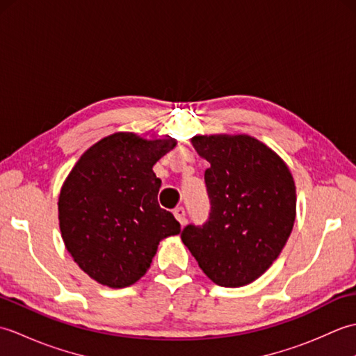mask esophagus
Here are the masks:
<instances>
[{
	"instance_id": "obj_1",
	"label": "esophagus",
	"mask_w": 356,
	"mask_h": 356,
	"mask_svg": "<svg viewBox=\"0 0 356 356\" xmlns=\"http://www.w3.org/2000/svg\"><path fill=\"white\" fill-rule=\"evenodd\" d=\"M185 209L182 208V207H179V208H176V209H174V217H176L177 218V222L180 223V225H185V222H186V218H185Z\"/></svg>"
}]
</instances>
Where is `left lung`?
I'll return each mask as SVG.
<instances>
[{
  "instance_id": "left-lung-1",
  "label": "left lung",
  "mask_w": 356,
  "mask_h": 356,
  "mask_svg": "<svg viewBox=\"0 0 356 356\" xmlns=\"http://www.w3.org/2000/svg\"><path fill=\"white\" fill-rule=\"evenodd\" d=\"M207 159L208 222L180 234L200 269L218 286L263 275L289 238L297 209L293 177L275 151L248 134L194 136Z\"/></svg>"
}]
</instances>
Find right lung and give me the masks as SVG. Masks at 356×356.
Masks as SVG:
<instances>
[{
    "label": "right lung",
    "instance_id": "1",
    "mask_svg": "<svg viewBox=\"0 0 356 356\" xmlns=\"http://www.w3.org/2000/svg\"><path fill=\"white\" fill-rule=\"evenodd\" d=\"M176 139L147 140L115 133L96 142L73 166L59 193L58 217L67 251L88 277L127 287L145 275L159 241L180 223L157 203L154 163Z\"/></svg>",
    "mask_w": 356,
    "mask_h": 356
}]
</instances>
